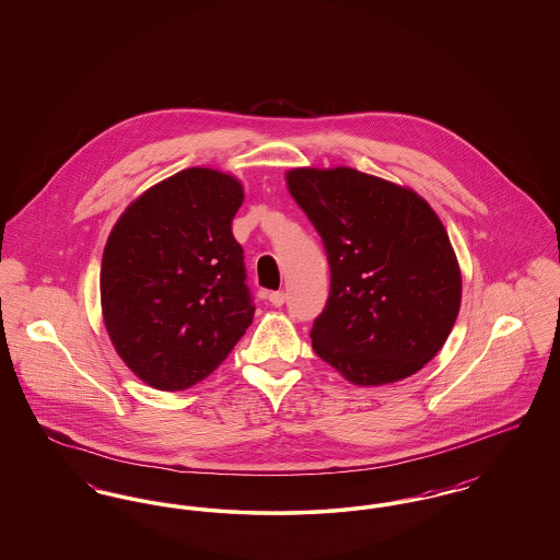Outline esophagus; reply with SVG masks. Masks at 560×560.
<instances>
[{"label":"esophagus","instance_id":"34e87169","mask_svg":"<svg viewBox=\"0 0 560 560\" xmlns=\"http://www.w3.org/2000/svg\"><path fill=\"white\" fill-rule=\"evenodd\" d=\"M267 298L268 302H270L272 306H277V308L285 304V293L283 292H270L268 293Z\"/></svg>","mask_w":560,"mask_h":560}]
</instances>
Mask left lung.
<instances>
[{
  "label": "left lung",
  "mask_w": 560,
  "mask_h": 560,
  "mask_svg": "<svg viewBox=\"0 0 560 560\" xmlns=\"http://www.w3.org/2000/svg\"><path fill=\"white\" fill-rule=\"evenodd\" d=\"M285 180L331 270L313 350L354 386L420 372L450 338L462 304V272L441 218L416 190L354 167H293Z\"/></svg>",
  "instance_id": "obj_1"
}]
</instances>
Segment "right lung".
Wrapping results in <instances>:
<instances>
[{"label": "right lung", "instance_id": "add662e5", "mask_svg": "<svg viewBox=\"0 0 560 560\" xmlns=\"http://www.w3.org/2000/svg\"><path fill=\"white\" fill-rule=\"evenodd\" d=\"M243 185L187 167L147 188L108 235L101 304L121 361L158 390H185L229 357L254 319L231 224Z\"/></svg>", "mask_w": 560, "mask_h": 560}]
</instances>
